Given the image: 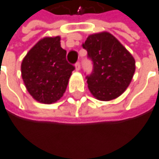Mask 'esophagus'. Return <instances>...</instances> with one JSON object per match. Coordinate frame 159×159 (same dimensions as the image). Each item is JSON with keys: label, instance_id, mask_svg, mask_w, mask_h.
Wrapping results in <instances>:
<instances>
[{"label": "esophagus", "instance_id": "1", "mask_svg": "<svg viewBox=\"0 0 159 159\" xmlns=\"http://www.w3.org/2000/svg\"><path fill=\"white\" fill-rule=\"evenodd\" d=\"M75 70H80V63H79V62H77V63L75 64Z\"/></svg>", "mask_w": 159, "mask_h": 159}]
</instances>
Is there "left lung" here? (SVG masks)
Masks as SVG:
<instances>
[{"label": "left lung", "instance_id": "1", "mask_svg": "<svg viewBox=\"0 0 159 159\" xmlns=\"http://www.w3.org/2000/svg\"><path fill=\"white\" fill-rule=\"evenodd\" d=\"M82 46L93 66L91 73L86 76L91 94L101 101L120 96L129 87L135 70L132 54L108 32L89 35Z\"/></svg>", "mask_w": 159, "mask_h": 159}]
</instances>
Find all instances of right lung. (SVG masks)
I'll use <instances>...</instances> for the list:
<instances>
[{
    "label": "right lung",
    "mask_w": 159,
    "mask_h": 159,
    "mask_svg": "<svg viewBox=\"0 0 159 159\" xmlns=\"http://www.w3.org/2000/svg\"><path fill=\"white\" fill-rule=\"evenodd\" d=\"M66 55L59 36L40 40L27 52L21 66L22 77L27 91L35 100L51 104L63 96L75 69L68 63Z\"/></svg>",
    "instance_id": "obj_1"
}]
</instances>
